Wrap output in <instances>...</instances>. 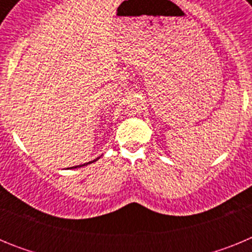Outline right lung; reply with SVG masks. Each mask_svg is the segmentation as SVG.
<instances>
[{"label": "right lung", "mask_w": 252, "mask_h": 252, "mask_svg": "<svg viewBox=\"0 0 252 252\" xmlns=\"http://www.w3.org/2000/svg\"><path fill=\"white\" fill-rule=\"evenodd\" d=\"M93 161H95V160H93ZM93 161H90V162H87V164H91V162H93ZM87 164H82V165H77V166H72V168H81V166H84V165H87Z\"/></svg>", "instance_id": "right-lung-1"}]
</instances>
